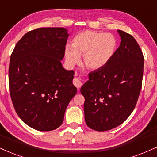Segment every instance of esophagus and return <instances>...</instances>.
<instances>
[{
  "label": "esophagus",
  "instance_id": "1",
  "mask_svg": "<svg viewBox=\"0 0 157 157\" xmlns=\"http://www.w3.org/2000/svg\"><path fill=\"white\" fill-rule=\"evenodd\" d=\"M73 83L79 89V88H80V87L82 86V80H81L80 78H77V77H75V78L74 79V80H73Z\"/></svg>",
  "mask_w": 157,
  "mask_h": 157
}]
</instances>
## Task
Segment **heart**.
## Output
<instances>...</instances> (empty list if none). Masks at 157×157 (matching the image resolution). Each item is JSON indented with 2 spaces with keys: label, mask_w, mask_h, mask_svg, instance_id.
Returning a JSON list of instances; mask_svg holds the SVG:
<instances>
[{
  "label": "heart",
  "mask_w": 157,
  "mask_h": 157,
  "mask_svg": "<svg viewBox=\"0 0 157 157\" xmlns=\"http://www.w3.org/2000/svg\"><path fill=\"white\" fill-rule=\"evenodd\" d=\"M71 46L67 45L64 49L68 63L75 65L80 61V56H83L86 67L97 70L105 67L112 59L117 48V41L111 33L87 30L73 38Z\"/></svg>",
  "instance_id": "obj_1"
}]
</instances>
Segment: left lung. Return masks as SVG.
<instances>
[{
    "instance_id": "left-lung-1",
    "label": "left lung",
    "mask_w": 157,
    "mask_h": 157,
    "mask_svg": "<svg viewBox=\"0 0 157 157\" xmlns=\"http://www.w3.org/2000/svg\"><path fill=\"white\" fill-rule=\"evenodd\" d=\"M121 44L105 67L88 75L81 87L87 126L99 132L121 124L135 109L141 88L144 57L132 36L118 30Z\"/></svg>"
}]
</instances>
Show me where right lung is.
<instances>
[{"label":"right lung","mask_w":157,"mask_h":157,"mask_svg":"<svg viewBox=\"0 0 157 157\" xmlns=\"http://www.w3.org/2000/svg\"><path fill=\"white\" fill-rule=\"evenodd\" d=\"M68 37L64 28H37L25 33L11 55V99L18 116L36 130L59 127L77 94L75 71L66 70L60 62Z\"/></svg>","instance_id":"obj_1"}]
</instances>
